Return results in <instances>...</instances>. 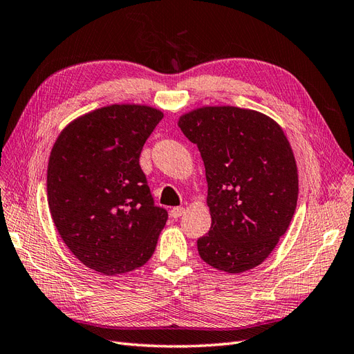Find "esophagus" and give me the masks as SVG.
I'll return each mask as SVG.
<instances>
[{"label":"esophagus","mask_w":354,"mask_h":354,"mask_svg":"<svg viewBox=\"0 0 354 354\" xmlns=\"http://www.w3.org/2000/svg\"><path fill=\"white\" fill-rule=\"evenodd\" d=\"M169 212H171V217L178 218V217H181V214L185 212V208L183 207H174Z\"/></svg>","instance_id":"34e87169"}]
</instances>
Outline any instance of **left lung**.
<instances>
[{"mask_svg":"<svg viewBox=\"0 0 354 354\" xmlns=\"http://www.w3.org/2000/svg\"><path fill=\"white\" fill-rule=\"evenodd\" d=\"M178 127L205 165L211 227L198 239L201 259L227 273L261 264L288 230L298 198L297 164L282 128L234 106L196 109Z\"/></svg>","mask_w":354,"mask_h":354,"instance_id":"8db88e82","label":"left lung"}]
</instances>
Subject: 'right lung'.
Wrapping results in <instances>:
<instances>
[{"label":"right lung","instance_id":"right-lung-1","mask_svg":"<svg viewBox=\"0 0 354 354\" xmlns=\"http://www.w3.org/2000/svg\"><path fill=\"white\" fill-rule=\"evenodd\" d=\"M162 118L149 106H106L71 122L51 149L53 221L71 252L95 272H131L156 248L168 212L155 205L138 159Z\"/></svg>","mask_w":354,"mask_h":354}]
</instances>
